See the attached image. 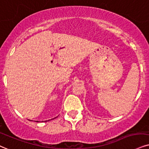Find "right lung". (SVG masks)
<instances>
[{"mask_svg":"<svg viewBox=\"0 0 149 149\" xmlns=\"http://www.w3.org/2000/svg\"><path fill=\"white\" fill-rule=\"evenodd\" d=\"M37 122H38V121H37Z\"/></svg>","mask_w":149,"mask_h":149,"instance_id":"right-lung-1","label":"right lung"}]
</instances>
